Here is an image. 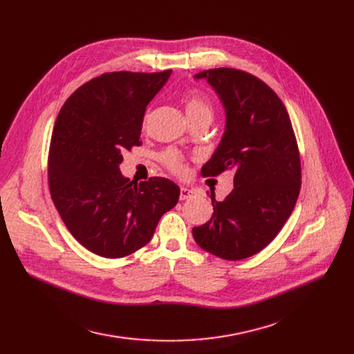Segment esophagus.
Wrapping results in <instances>:
<instances>
[{
    "instance_id": "obj_1",
    "label": "esophagus",
    "mask_w": 354,
    "mask_h": 354,
    "mask_svg": "<svg viewBox=\"0 0 354 354\" xmlns=\"http://www.w3.org/2000/svg\"><path fill=\"white\" fill-rule=\"evenodd\" d=\"M194 194H195V191H194V189H189V188H185V187H182V188H180L179 199H180V201H185V199H188V198L194 196Z\"/></svg>"
}]
</instances>
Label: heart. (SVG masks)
<instances>
[{
  "instance_id": "obj_1",
  "label": "heart",
  "mask_w": 354,
  "mask_h": 354,
  "mask_svg": "<svg viewBox=\"0 0 354 354\" xmlns=\"http://www.w3.org/2000/svg\"><path fill=\"white\" fill-rule=\"evenodd\" d=\"M183 107L185 111H187V116L189 122H194L196 119H212L214 115V109L209 100L202 96L198 91H189L183 96ZM149 115H151V109L146 111L145 122L149 119ZM160 162L166 169H169L171 172L176 175H183L187 172V163H185L183 155L176 151V149H167L162 155H160Z\"/></svg>"
}]
</instances>
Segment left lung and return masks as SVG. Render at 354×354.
Returning <instances> with one entry per match:
<instances>
[{
	"label": "left lung",
	"mask_w": 354,
	"mask_h": 354,
	"mask_svg": "<svg viewBox=\"0 0 354 354\" xmlns=\"http://www.w3.org/2000/svg\"><path fill=\"white\" fill-rule=\"evenodd\" d=\"M207 79L225 107V132L202 176L234 172V189L212 198L211 219L192 230L196 244L236 261L264 250L290 218L301 187V163L287 109L263 80L236 68H209Z\"/></svg>",
	"instance_id": "obj_1"
}]
</instances>
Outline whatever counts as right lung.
Instances as JSON below:
<instances>
[{
    "instance_id": "obj_1",
    "label": "right lung",
    "mask_w": 354,
    "mask_h": 354,
    "mask_svg": "<svg viewBox=\"0 0 354 354\" xmlns=\"http://www.w3.org/2000/svg\"><path fill=\"white\" fill-rule=\"evenodd\" d=\"M171 76L111 71L80 86L55 120L48 151L51 199L71 235L93 254L122 258L152 239L179 199L165 178L129 180L122 153L140 146L146 106Z\"/></svg>"
}]
</instances>
